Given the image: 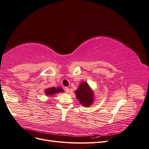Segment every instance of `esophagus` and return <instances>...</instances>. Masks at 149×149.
Here are the masks:
<instances>
[{
	"mask_svg": "<svg viewBox=\"0 0 149 149\" xmlns=\"http://www.w3.org/2000/svg\"><path fill=\"white\" fill-rule=\"evenodd\" d=\"M65 92H66V93H68L70 92V89H69L68 88L66 87V88H65Z\"/></svg>",
	"mask_w": 149,
	"mask_h": 149,
	"instance_id": "esophagus-1",
	"label": "esophagus"
}]
</instances>
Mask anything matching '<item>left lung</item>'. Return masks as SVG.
Returning a JSON list of instances; mask_svg holds the SVG:
<instances>
[{
  "mask_svg": "<svg viewBox=\"0 0 149 149\" xmlns=\"http://www.w3.org/2000/svg\"><path fill=\"white\" fill-rule=\"evenodd\" d=\"M76 97L84 106H89L93 101V93L87 83L83 82L75 91Z\"/></svg>",
  "mask_w": 149,
  "mask_h": 149,
  "instance_id": "8db88e82",
  "label": "left lung"
}]
</instances>
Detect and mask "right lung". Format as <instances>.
<instances>
[{"label":"right lung","instance_id":"right-lung-1","mask_svg":"<svg viewBox=\"0 0 149 149\" xmlns=\"http://www.w3.org/2000/svg\"><path fill=\"white\" fill-rule=\"evenodd\" d=\"M63 91V90L61 88H49L45 90V93L47 94V95L48 96H52L54 95V94L58 93H60Z\"/></svg>","mask_w":149,"mask_h":149}]
</instances>
